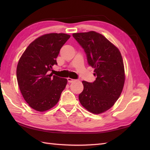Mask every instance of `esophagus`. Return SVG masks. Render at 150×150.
Instances as JSON below:
<instances>
[{"instance_id":"1","label":"esophagus","mask_w":150,"mask_h":150,"mask_svg":"<svg viewBox=\"0 0 150 150\" xmlns=\"http://www.w3.org/2000/svg\"><path fill=\"white\" fill-rule=\"evenodd\" d=\"M67 80H68V82H69V83H71V82L75 81V79H71V78H69V77H68V79H67Z\"/></svg>"}]
</instances>
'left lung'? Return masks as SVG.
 <instances>
[{
    "label": "left lung",
    "instance_id": "8db88e82",
    "mask_svg": "<svg viewBox=\"0 0 150 150\" xmlns=\"http://www.w3.org/2000/svg\"><path fill=\"white\" fill-rule=\"evenodd\" d=\"M73 37L84 49L97 77L93 82L82 81L84 90L79 95V101L91 113H103L122 93L125 81L122 55L115 46L95 31L73 33Z\"/></svg>",
    "mask_w": 150,
    "mask_h": 150
}]
</instances>
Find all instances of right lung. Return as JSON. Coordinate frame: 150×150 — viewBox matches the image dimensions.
Returning <instances> with one entry per match:
<instances>
[{
  "label": "right lung",
  "instance_id": "right-lung-1",
  "mask_svg": "<svg viewBox=\"0 0 150 150\" xmlns=\"http://www.w3.org/2000/svg\"><path fill=\"white\" fill-rule=\"evenodd\" d=\"M70 37L65 33H49L33 41L19 59L17 79L24 100L35 110L45 111L58 103L67 84L66 79L49 71L57 65L60 50Z\"/></svg>",
  "mask_w": 150,
  "mask_h": 150
}]
</instances>
